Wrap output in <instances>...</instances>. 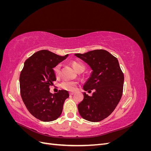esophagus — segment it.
<instances>
[{"mask_svg":"<svg viewBox=\"0 0 151 151\" xmlns=\"http://www.w3.org/2000/svg\"><path fill=\"white\" fill-rule=\"evenodd\" d=\"M74 94V92H69L70 95H73Z\"/></svg>","mask_w":151,"mask_h":151,"instance_id":"1","label":"esophagus"}]
</instances>
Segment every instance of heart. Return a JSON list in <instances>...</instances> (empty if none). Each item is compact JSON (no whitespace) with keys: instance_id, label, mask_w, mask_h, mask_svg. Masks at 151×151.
Returning a JSON list of instances; mask_svg holds the SVG:
<instances>
[{"instance_id":"obj_1","label":"heart","mask_w":151,"mask_h":151,"mask_svg":"<svg viewBox=\"0 0 151 151\" xmlns=\"http://www.w3.org/2000/svg\"><path fill=\"white\" fill-rule=\"evenodd\" d=\"M72 66L77 72L84 71L85 69V66L83 64H82V63L77 62H73ZM60 67H61L60 64H58L54 67L53 71L56 76H58L60 75ZM76 85H77V83L75 81L65 80L62 82L60 84V87L62 89L67 91H74L76 89Z\"/></svg>"}]
</instances>
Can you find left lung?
<instances>
[{"mask_svg":"<svg viewBox=\"0 0 151 151\" xmlns=\"http://www.w3.org/2000/svg\"><path fill=\"white\" fill-rule=\"evenodd\" d=\"M75 56L92 69L84 90L95 91L91 96L83 93L84 99L77 106L79 113L88 121H101L114 111L122 96L124 76L118 59L104 50L76 53Z\"/></svg>","mask_w":151,"mask_h":151,"instance_id":"8db88e82","label":"left lung"}]
</instances>
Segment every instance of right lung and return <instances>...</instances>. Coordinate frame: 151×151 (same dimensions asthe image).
Here are the masks:
<instances>
[{
    "label": "right lung",
    "instance_id": "1",
    "mask_svg": "<svg viewBox=\"0 0 151 151\" xmlns=\"http://www.w3.org/2000/svg\"><path fill=\"white\" fill-rule=\"evenodd\" d=\"M68 57H62L47 50L35 53L24 62L19 82L22 101L32 115L43 122H52L60 116L67 91L50 92L49 87L56 81L53 68Z\"/></svg>",
    "mask_w": 151,
    "mask_h": 151
}]
</instances>
